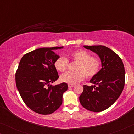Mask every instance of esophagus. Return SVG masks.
<instances>
[{"mask_svg": "<svg viewBox=\"0 0 134 134\" xmlns=\"http://www.w3.org/2000/svg\"><path fill=\"white\" fill-rule=\"evenodd\" d=\"M74 86V85H72V84H68V87L69 88H72Z\"/></svg>", "mask_w": 134, "mask_h": 134, "instance_id": "obj_1", "label": "esophagus"}]
</instances>
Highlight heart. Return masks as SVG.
Listing matches in <instances>:
<instances>
[{"mask_svg":"<svg viewBox=\"0 0 134 134\" xmlns=\"http://www.w3.org/2000/svg\"><path fill=\"white\" fill-rule=\"evenodd\" d=\"M70 57L74 61L77 62L76 72H68L62 74L60 80L62 82L68 84H76L87 77L92 78L98 74L100 69V61L97 58L92 57L91 54L85 50H77L72 52ZM57 71L63 72L68 66V60L64 57H60L54 63Z\"/></svg>","mask_w":134,"mask_h":134,"instance_id":"obj_1","label":"heart"}]
</instances>
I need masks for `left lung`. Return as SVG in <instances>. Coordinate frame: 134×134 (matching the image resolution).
<instances>
[{"instance_id": "8db88e82", "label": "left lung", "mask_w": 134, "mask_h": 134, "mask_svg": "<svg viewBox=\"0 0 134 134\" xmlns=\"http://www.w3.org/2000/svg\"><path fill=\"white\" fill-rule=\"evenodd\" d=\"M100 58L102 68L90 82L94 85H83L79 97L81 105L94 112L110 107L121 94L125 82V71L121 59L115 52L104 46H83Z\"/></svg>"}]
</instances>
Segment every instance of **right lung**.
<instances>
[{
	"label": "right lung",
	"mask_w": 134,
	"mask_h": 134,
	"mask_svg": "<svg viewBox=\"0 0 134 134\" xmlns=\"http://www.w3.org/2000/svg\"><path fill=\"white\" fill-rule=\"evenodd\" d=\"M62 47H42L25 54L16 72V84L23 101L32 110L42 115L54 113L62 105L68 84L52 87L58 79L54 63L60 56L54 52Z\"/></svg>",
	"instance_id": "1"
}]
</instances>
